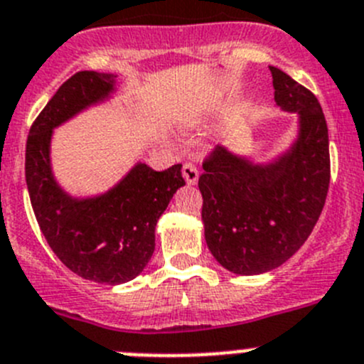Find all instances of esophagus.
<instances>
[{
    "label": "esophagus",
    "mask_w": 364,
    "mask_h": 364,
    "mask_svg": "<svg viewBox=\"0 0 364 364\" xmlns=\"http://www.w3.org/2000/svg\"><path fill=\"white\" fill-rule=\"evenodd\" d=\"M183 178H185V181L188 183V185H196L199 179V171L198 166L193 165V163H185L183 165Z\"/></svg>",
    "instance_id": "1"
}]
</instances>
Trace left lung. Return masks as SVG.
<instances>
[{
    "label": "left lung",
    "instance_id": "obj_1",
    "mask_svg": "<svg viewBox=\"0 0 364 364\" xmlns=\"http://www.w3.org/2000/svg\"><path fill=\"white\" fill-rule=\"evenodd\" d=\"M269 70L277 105L300 114L296 144L267 165H253L217 145L199 176L206 244L235 274L267 273L291 259L320 219L331 183L320 102L287 73Z\"/></svg>",
    "mask_w": 364,
    "mask_h": 364
}]
</instances>
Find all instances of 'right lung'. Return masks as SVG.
Returning a JSON list of instances; mask_svg holds the SVG:
<instances>
[{
  "label": "right lung",
  "instance_id": "right-lung-1",
  "mask_svg": "<svg viewBox=\"0 0 364 364\" xmlns=\"http://www.w3.org/2000/svg\"><path fill=\"white\" fill-rule=\"evenodd\" d=\"M113 86L111 73L79 71L70 77L30 127L25 159L30 203L53 253L75 274L109 285L144 271L154 253L156 223L185 185L179 163L163 172L138 163L98 198L73 199L60 190L50 166L53 129L104 100Z\"/></svg>",
  "mask_w": 364,
  "mask_h": 364
}]
</instances>
